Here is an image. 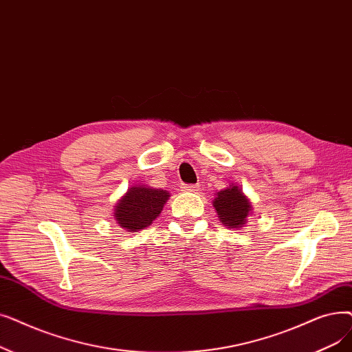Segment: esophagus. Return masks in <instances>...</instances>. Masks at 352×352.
<instances>
[{"label": "esophagus", "instance_id": "obj_1", "mask_svg": "<svg viewBox=\"0 0 352 352\" xmlns=\"http://www.w3.org/2000/svg\"><path fill=\"white\" fill-rule=\"evenodd\" d=\"M181 188H182V191H186V192H195V191H198V186H191V184H184Z\"/></svg>", "mask_w": 352, "mask_h": 352}]
</instances>
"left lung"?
<instances>
[{"label":"left lung","mask_w":352,"mask_h":352,"mask_svg":"<svg viewBox=\"0 0 352 352\" xmlns=\"http://www.w3.org/2000/svg\"><path fill=\"white\" fill-rule=\"evenodd\" d=\"M214 195L216 197L212 200V207L216 208L220 221L228 228H236V230L244 227L249 214L253 212V207L241 188L232 184Z\"/></svg>","instance_id":"obj_1"}]
</instances>
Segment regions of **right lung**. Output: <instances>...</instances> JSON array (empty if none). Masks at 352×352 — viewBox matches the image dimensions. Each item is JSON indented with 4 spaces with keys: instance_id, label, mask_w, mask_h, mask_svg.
Segmentation results:
<instances>
[{
    "instance_id": "obj_1",
    "label": "right lung",
    "mask_w": 352,
    "mask_h": 352,
    "mask_svg": "<svg viewBox=\"0 0 352 352\" xmlns=\"http://www.w3.org/2000/svg\"><path fill=\"white\" fill-rule=\"evenodd\" d=\"M170 197L166 190L135 184L116 203L113 219L129 233L141 232L160 216Z\"/></svg>"
}]
</instances>
